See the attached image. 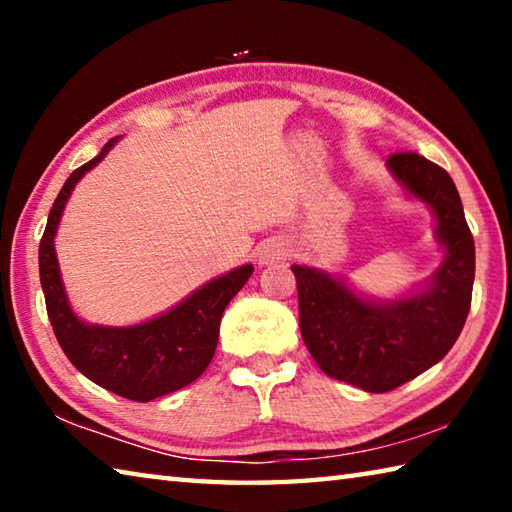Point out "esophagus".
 <instances>
[{"label": "esophagus", "mask_w": 512, "mask_h": 512, "mask_svg": "<svg viewBox=\"0 0 512 512\" xmlns=\"http://www.w3.org/2000/svg\"><path fill=\"white\" fill-rule=\"evenodd\" d=\"M289 255V244L284 239H266L262 246L257 250V259L259 264H273L277 259Z\"/></svg>", "instance_id": "obj_1"}]
</instances>
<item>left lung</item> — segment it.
<instances>
[{
  "label": "left lung",
  "instance_id": "obj_1",
  "mask_svg": "<svg viewBox=\"0 0 512 512\" xmlns=\"http://www.w3.org/2000/svg\"><path fill=\"white\" fill-rule=\"evenodd\" d=\"M386 167L406 196L436 221L443 262L418 287L384 300L341 275L293 264L300 334L325 375L366 393H386L445 357L465 325L474 284V239L445 169L418 153H395Z\"/></svg>",
  "mask_w": 512,
  "mask_h": 512
}]
</instances>
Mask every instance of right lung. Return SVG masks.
I'll use <instances>...</instances> for the list:
<instances>
[{"label":"right lung","instance_id":"1","mask_svg":"<svg viewBox=\"0 0 512 512\" xmlns=\"http://www.w3.org/2000/svg\"><path fill=\"white\" fill-rule=\"evenodd\" d=\"M117 142L119 137L110 140L97 158L76 169L60 189L38 250L40 284L56 339L76 370L126 400L151 402L192 384L210 366L223 311L255 268L253 264L232 268L205 282L178 305L135 325L112 327L79 318L69 305L54 239L76 183L97 167Z\"/></svg>","mask_w":512,"mask_h":512}]
</instances>
